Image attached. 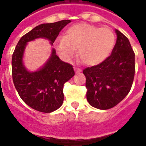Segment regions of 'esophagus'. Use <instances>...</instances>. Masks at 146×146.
Listing matches in <instances>:
<instances>
[{
  "mask_svg": "<svg viewBox=\"0 0 146 146\" xmlns=\"http://www.w3.org/2000/svg\"><path fill=\"white\" fill-rule=\"evenodd\" d=\"M74 71H75V72L76 73H80V72H82V69L80 68H74Z\"/></svg>",
  "mask_w": 146,
  "mask_h": 146,
  "instance_id": "obj_1",
  "label": "esophagus"
}]
</instances>
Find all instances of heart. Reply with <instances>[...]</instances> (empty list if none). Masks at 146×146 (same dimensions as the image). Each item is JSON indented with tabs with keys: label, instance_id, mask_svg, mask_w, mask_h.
Instances as JSON below:
<instances>
[{
	"label": "heart",
	"instance_id": "heart-1",
	"mask_svg": "<svg viewBox=\"0 0 146 146\" xmlns=\"http://www.w3.org/2000/svg\"><path fill=\"white\" fill-rule=\"evenodd\" d=\"M111 29L88 23H78L67 28L64 36L54 40V48L64 61H70L76 54L87 65H97L108 58L115 45Z\"/></svg>",
	"mask_w": 146,
	"mask_h": 146
}]
</instances>
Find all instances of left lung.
<instances>
[{"instance_id": "left-lung-1", "label": "left lung", "mask_w": 146, "mask_h": 146, "mask_svg": "<svg viewBox=\"0 0 146 146\" xmlns=\"http://www.w3.org/2000/svg\"><path fill=\"white\" fill-rule=\"evenodd\" d=\"M115 45L101 64L84 69L87 100L94 108L106 110L118 105L131 89L135 75V54L129 39L115 29Z\"/></svg>"}]
</instances>
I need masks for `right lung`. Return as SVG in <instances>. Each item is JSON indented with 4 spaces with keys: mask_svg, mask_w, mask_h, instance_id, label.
<instances>
[{
    "mask_svg": "<svg viewBox=\"0 0 146 146\" xmlns=\"http://www.w3.org/2000/svg\"><path fill=\"white\" fill-rule=\"evenodd\" d=\"M70 20L38 25L21 38L12 55V78L15 88L27 106L35 110L49 113L62 106L64 84L74 75L72 65L62 61L51 48L50 57L44 65L31 72L24 64L28 42L44 38L53 45L54 40Z\"/></svg>",
    "mask_w": 146,
    "mask_h": 146,
    "instance_id": "add662e5",
    "label": "right lung"
}]
</instances>
